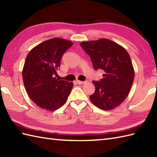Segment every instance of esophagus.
<instances>
[{"label":"esophagus","mask_w":157,"mask_h":157,"mask_svg":"<svg viewBox=\"0 0 157 157\" xmlns=\"http://www.w3.org/2000/svg\"><path fill=\"white\" fill-rule=\"evenodd\" d=\"M76 82L78 83V84H84L86 83V81H79V80H77Z\"/></svg>","instance_id":"obj_1"}]
</instances>
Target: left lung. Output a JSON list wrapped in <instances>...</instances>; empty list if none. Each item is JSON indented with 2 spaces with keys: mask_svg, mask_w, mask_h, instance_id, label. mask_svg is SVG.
<instances>
[{
  "mask_svg": "<svg viewBox=\"0 0 157 157\" xmlns=\"http://www.w3.org/2000/svg\"><path fill=\"white\" fill-rule=\"evenodd\" d=\"M90 56L93 67L105 71L104 78L93 81L95 92L91 102L100 109L110 111L117 107L128 96L134 82V70L126 50L106 38L80 43Z\"/></svg>",
  "mask_w": 157,
  "mask_h": 157,
  "instance_id": "8db88e82",
  "label": "left lung"
}]
</instances>
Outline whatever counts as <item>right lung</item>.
Returning <instances> with one entry per match:
<instances>
[{"label":"right lung","mask_w":157,"mask_h":157,"mask_svg":"<svg viewBox=\"0 0 157 157\" xmlns=\"http://www.w3.org/2000/svg\"><path fill=\"white\" fill-rule=\"evenodd\" d=\"M73 45L65 39L54 38L32 48L26 57L22 75L29 97L43 109L53 111L67 101L73 84L55 78L63 55Z\"/></svg>","instance_id":"obj_1"}]
</instances>
